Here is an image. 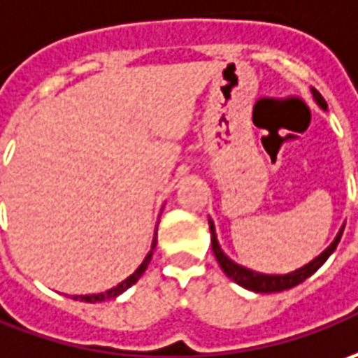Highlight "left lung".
<instances>
[{
    "mask_svg": "<svg viewBox=\"0 0 358 358\" xmlns=\"http://www.w3.org/2000/svg\"><path fill=\"white\" fill-rule=\"evenodd\" d=\"M311 93H313L315 103L321 106L323 110H327L325 99L319 94V91L311 89ZM208 224H210V231H212V250H214V255H216L217 264L222 267V271H224L231 281H236L238 285H241L243 289L255 291V293H279V291L291 289V287L303 283L307 278H311L315 271L329 259V255L337 250V243L341 241L343 229H345V226H341L339 234L335 236V240L331 241V245L319 253L317 257H313L309 264H305L303 267H299V269L289 271V273H259V271H253L250 267H243V265L236 264L234 259H229L228 255L224 253V250L220 248V241H217L216 236V226H214L212 217L208 220Z\"/></svg>",
    "mask_w": 358,
    "mask_h": 358,
    "instance_id": "obj_1",
    "label": "left lung"
}]
</instances>
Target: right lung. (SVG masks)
Instances as JSON below:
<instances>
[{
	"mask_svg": "<svg viewBox=\"0 0 358 358\" xmlns=\"http://www.w3.org/2000/svg\"><path fill=\"white\" fill-rule=\"evenodd\" d=\"M155 248H156V231H155L152 245H150V252L146 253V257H144V259H142V264L134 269V273H132V275H129L124 281H120L118 285L110 287L108 291H103V293H91V295H73V299H75V301H85V303H101V301H106V299H117L120 293H124V291L129 289V287H132V285L142 278V273L146 271V267H148L150 259H152Z\"/></svg>",
	"mask_w": 358,
	"mask_h": 358,
	"instance_id": "add662e5",
	"label": "right lung"
}]
</instances>
